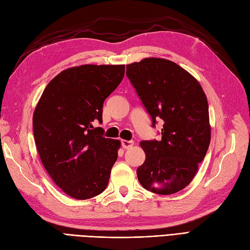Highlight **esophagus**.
<instances>
[{"label":"esophagus","mask_w":250,"mask_h":250,"mask_svg":"<svg viewBox=\"0 0 250 250\" xmlns=\"http://www.w3.org/2000/svg\"><path fill=\"white\" fill-rule=\"evenodd\" d=\"M121 145H122V147H123L124 149L130 148L131 146L133 145V141H128V140H122Z\"/></svg>","instance_id":"34e87169"}]
</instances>
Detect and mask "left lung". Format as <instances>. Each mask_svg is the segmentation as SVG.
<instances>
[{"mask_svg": "<svg viewBox=\"0 0 250 250\" xmlns=\"http://www.w3.org/2000/svg\"><path fill=\"white\" fill-rule=\"evenodd\" d=\"M128 77L151 118L163 122L161 139L142 141L145 161L137 168L146 190L169 195L185 188L209 148V106L199 83L173 62L145 58L126 65Z\"/></svg>", "mask_w": 250, "mask_h": 250, "instance_id": "obj_1", "label": "left lung"}]
</instances>
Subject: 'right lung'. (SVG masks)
Returning <instances> with one entry per match:
<instances>
[{
  "label": "right lung",
  "instance_id": "add662e5",
  "mask_svg": "<svg viewBox=\"0 0 250 250\" xmlns=\"http://www.w3.org/2000/svg\"><path fill=\"white\" fill-rule=\"evenodd\" d=\"M125 65L84 64L48 83L33 117L40 159L69 196L88 199L105 190L118 159L119 140L103 137V104L122 82Z\"/></svg>",
  "mask_w": 250,
  "mask_h": 250
}]
</instances>
